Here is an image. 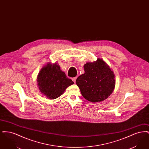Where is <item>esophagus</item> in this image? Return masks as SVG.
Instances as JSON below:
<instances>
[{"label": "esophagus", "mask_w": 149, "mask_h": 149, "mask_svg": "<svg viewBox=\"0 0 149 149\" xmlns=\"http://www.w3.org/2000/svg\"><path fill=\"white\" fill-rule=\"evenodd\" d=\"M77 77H75V78H72V80L74 82V83H75V81H76V80H77Z\"/></svg>", "instance_id": "obj_1"}]
</instances>
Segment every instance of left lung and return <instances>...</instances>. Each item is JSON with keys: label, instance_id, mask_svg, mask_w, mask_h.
<instances>
[{"label": "left lung", "instance_id": "left-lung-1", "mask_svg": "<svg viewBox=\"0 0 149 149\" xmlns=\"http://www.w3.org/2000/svg\"><path fill=\"white\" fill-rule=\"evenodd\" d=\"M84 74L80 75L76 84L83 97L92 102L106 99L114 91L116 80L113 71L100 58L84 65Z\"/></svg>", "mask_w": 149, "mask_h": 149}]
</instances>
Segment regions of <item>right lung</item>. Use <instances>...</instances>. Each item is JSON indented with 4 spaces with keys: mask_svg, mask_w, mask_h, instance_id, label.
Wrapping results in <instances>:
<instances>
[{
    "mask_svg": "<svg viewBox=\"0 0 149 149\" xmlns=\"http://www.w3.org/2000/svg\"><path fill=\"white\" fill-rule=\"evenodd\" d=\"M38 86L40 92L50 99H55L63 94L65 89L74 84L67 78L56 63H50L43 66L37 76Z\"/></svg>",
    "mask_w": 149,
    "mask_h": 149,
    "instance_id": "1",
    "label": "right lung"
}]
</instances>
